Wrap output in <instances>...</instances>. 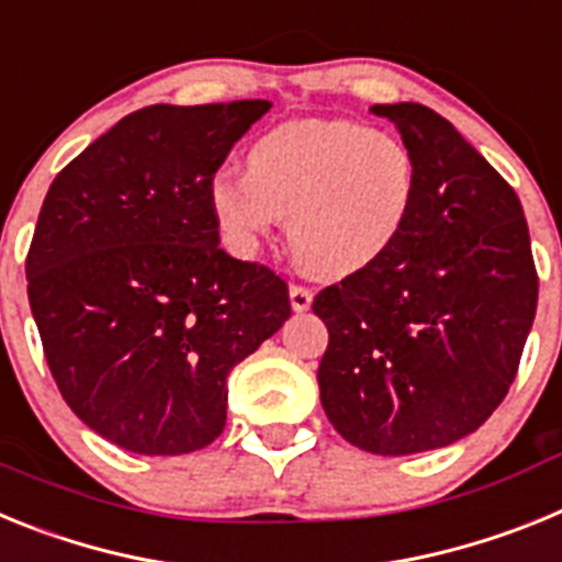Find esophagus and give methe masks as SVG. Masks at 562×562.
<instances>
[{"instance_id":"esophagus-1","label":"esophagus","mask_w":562,"mask_h":562,"mask_svg":"<svg viewBox=\"0 0 562 562\" xmlns=\"http://www.w3.org/2000/svg\"><path fill=\"white\" fill-rule=\"evenodd\" d=\"M290 304L295 312H306L312 306V290L310 286L292 284L290 286Z\"/></svg>"}]
</instances>
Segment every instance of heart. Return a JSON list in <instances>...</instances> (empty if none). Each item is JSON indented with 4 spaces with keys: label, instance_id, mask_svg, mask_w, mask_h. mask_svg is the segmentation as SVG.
Listing matches in <instances>:
<instances>
[{
    "label": "heart",
    "instance_id": "1",
    "mask_svg": "<svg viewBox=\"0 0 562 562\" xmlns=\"http://www.w3.org/2000/svg\"><path fill=\"white\" fill-rule=\"evenodd\" d=\"M419 166L400 137L351 121H295L247 148V171L207 180V211L236 256H252L286 220L306 270L349 278L389 256L414 220Z\"/></svg>",
    "mask_w": 562,
    "mask_h": 562
}]
</instances>
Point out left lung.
Segmentation results:
<instances>
[{
    "mask_svg": "<svg viewBox=\"0 0 562 562\" xmlns=\"http://www.w3.org/2000/svg\"><path fill=\"white\" fill-rule=\"evenodd\" d=\"M419 166L400 245L315 297L317 369L337 434L376 456L448 448L490 419L518 374L538 272L518 193L434 109L376 103Z\"/></svg>",
    "mask_w": 562,
    "mask_h": 562,
    "instance_id": "8db88e82",
    "label": "left lung"
}]
</instances>
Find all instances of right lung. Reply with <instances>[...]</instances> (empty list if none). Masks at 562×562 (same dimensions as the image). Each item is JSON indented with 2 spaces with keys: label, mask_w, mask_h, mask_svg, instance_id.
<instances>
[{
  "label": "right lung",
  "mask_w": 562,
  "mask_h": 562,
  "mask_svg": "<svg viewBox=\"0 0 562 562\" xmlns=\"http://www.w3.org/2000/svg\"><path fill=\"white\" fill-rule=\"evenodd\" d=\"M267 109H137L44 196L27 252L44 357L72 414L128 453L211 445L233 366L292 315L284 281L227 256L207 211V180Z\"/></svg>",
  "instance_id": "add662e5"
}]
</instances>
